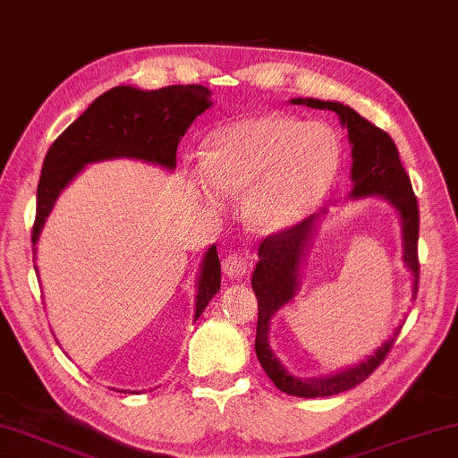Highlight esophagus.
<instances>
[{"label": "esophagus", "mask_w": 458, "mask_h": 458, "mask_svg": "<svg viewBox=\"0 0 458 458\" xmlns=\"http://www.w3.org/2000/svg\"><path fill=\"white\" fill-rule=\"evenodd\" d=\"M249 267H250V259H249L247 252H242V250L230 252V255L222 261V269H224V273H226L228 277H242V276H247Z\"/></svg>", "instance_id": "esophagus-1"}]
</instances>
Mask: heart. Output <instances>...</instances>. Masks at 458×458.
<instances>
[{
    "instance_id": "heart-1",
    "label": "heart",
    "mask_w": 458,
    "mask_h": 458,
    "mask_svg": "<svg viewBox=\"0 0 458 458\" xmlns=\"http://www.w3.org/2000/svg\"><path fill=\"white\" fill-rule=\"evenodd\" d=\"M341 158L337 133L320 121L267 113L211 135L193 182L209 201L244 193V214L257 226L279 230L318 206Z\"/></svg>"
}]
</instances>
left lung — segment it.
I'll return each instance as SVG.
<instances>
[{
    "instance_id": "8db88e82",
    "label": "left lung",
    "mask_w": 458,
    "mask_h": 458,
    "mask_svg": "<svg viewBox=\"0 0 458 458\" xmlns=\"http://www.w3.org/2000/svg\"><path fill=\"white\" fill-rule=\"evenodd\" d=\"M292 105H306L320 111H333L339 114L341 125L347 127V138L352 143V181L353 189L350 197L380 195L399 211L401 230H403V261L413 273V298L420 285V261H418V238H420V208L418 197L413 195L411 181L399 160V149L391 135L382 131L368 119L358 114L353 108L341 102L317 100V98H292ZM320 222L318 214H312L296 226L282 232H273L259 244V261L252 271V290L259 302L255 352L263 370L273 380L279 391L294 397L315 399L331 397V394L350 391L364 382L385 361L391 352L399 329L382 344L372 356L358 361L356 366L345 368L337 374L320 378H296L285 370V366L276 358L269 345L271 318L279 309L292 302L300 288V267L304 255L309 252L312 236L317 234Z\"/></svg>"
}]
</instances>
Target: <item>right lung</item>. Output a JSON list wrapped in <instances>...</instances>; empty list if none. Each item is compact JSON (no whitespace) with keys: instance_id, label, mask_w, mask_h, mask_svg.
Instances as JSON below:
<instances>
[{"instance_id":"add662e5","label":"right lung","mask_w":458,"mask_h":458,"mask_svg":"<svg viewBox=\"0 0 458 458\" xmlns=\"http://www.w3.org/2000/svg\"><path fill=\"white\" fill-rule=\"evenodd\" d=\"M206 86H166L160 90H140L117 86L102 94L53 141L45 156L37 189V217L32 244H37L47 216L70 182L86 164L135 158L158 164L166 170L176 166V148L182 135L201 113L214 105ZM216 244L208 249L197 277L195 318L201 317L222 284Z\"/></svg>"}]
</instances>
